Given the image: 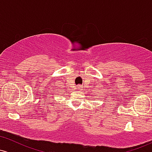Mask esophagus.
<instances>
[{
  "mask_svg": "<svg viewBox=\"0 0 152 152\" xmlns=\"http://www.w3.org/2000/svg\"><path fill=\"white\" fill-rule=\"evenodd\" d=\"M78 88H81V86H80V85H78Z\"/></svg>",
  "mask_w": 152,
  "mask_h": 152,
  "instance_id": "esophagus-1",
  "label": "esophagus"
}]
</instances>
